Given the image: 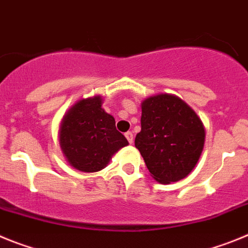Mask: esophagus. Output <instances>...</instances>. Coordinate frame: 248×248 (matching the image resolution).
I'll use <instances>...</instances> for the list:
<instances>
[{
    "label": "esophagus",
    "mask_w": 248,
    "mask_h": 248,
    "mask_svg": "<svg viewBox=\"0 0 248 248\" xmlns=\"http://www.w3.org/2000/svg\"><path fill=\"white\" fill-rule=\"evenodd\" d=\"M125 138L126 139H128V141L129 143H133V140H134V135H133V133H131V131H126L125 133Z\"/></svg>",
    "instance_id": "esophagus-1"
}]
</instances>
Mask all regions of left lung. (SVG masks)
Segmentation results:
<instances>
[{
  "instance_id": "1",
  "label": "left lung",
  "mask_w": 248,
  "mask_h": 248,
  "mask_svg": "<svg viewBox=\"0 0 248 248\" xmlns=\"http://www.w3.org/2000/svg\"><path fill=\"white\" fill-rule=\"evenodd\" d=\"M140 122L135 146L155 180L170 184L187 176L205 143V129L196 113L180 98L159 94L144 100Z\"/></svg>"
}]
</instances>
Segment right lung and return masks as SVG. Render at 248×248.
I'll list each match as a JSON object with an SVG mask.
<instances>
[{"label":"right lung","mask_w":248,"mask_h":248,"mask_svg":"<svg viewBox=\"0 0 248 248\" xmlns=\"http://www.w3.org/2000/svg\"><path fill=\"white\" fill-rule=\"evenodd\" d=\"M59 144L73 168L95 172L109 163L115 151L128 145V140L102 108V98L94 97L82 99L68 111L61 125Z\"/></svg>","instance_id":"obj_1"}]
</instances>
